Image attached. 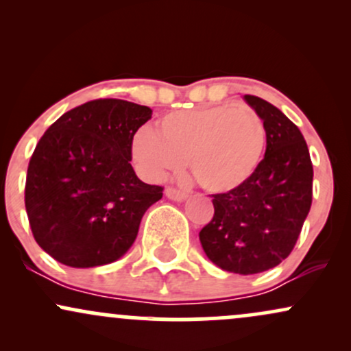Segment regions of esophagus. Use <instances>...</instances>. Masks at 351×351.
Wrapping results in <instances>:
<instances>
[{
    "label": "esophagus",
    "instance_id": "esophagus-1",
    "mask_svg": "<svg viewBox=\"0 0 351 351\" xmlns=\"http://www.w3.org/2000/svg\"><path fill=\"white\" fill-rule=\"evenodd\" d=\"M165 195H167V198H170L173 201H183L188 198L186 191H181V189L173 188V186H168L167 189H165Z\"/></svg>",
    "mask_w": 351,
    "mask_h": 351
}]
</instances>
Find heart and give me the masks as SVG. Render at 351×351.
Returning <instances> with one entry per match:
<instances>
[{
    "mask_svg": "<svg viewBox=\"0 0 351 351\" xmlns=\"http://www.w3.org/2000/svg\"><path fill=\"white\" fill-rule=\"evenodd\" d=\"M264 120L249 106L183 108L162 117L158 128H140L134 162L147 180L160 181L188 160L199 186L223 195L251 180L265 152Z\"/></svg>",
    "mask_w": 351,
    "mask_h": 351,
    "instance_id": "heart-1",
    "label": "heart"
}]
</instances>
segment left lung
<instances>
[{
    "label": "left lung",
    "mask_w": 351,
    "mask_h": 351,
    "mask_svg": "<svg viewBox=\"0 0 351 351\" xmlns=\"http://www.w3.org/2000/svg\"><path fill=\"white\" fill-rule=\"evenodd\" d=\"M244 100L264 120L265 155L247 183L213 195L215 216L199 241L217 267L249 276L276 267L292 252L312 204L313 167L292 120L256 95Z\"/></svg>",
    "instance_id": "left-lung-1"
}]
</instances>
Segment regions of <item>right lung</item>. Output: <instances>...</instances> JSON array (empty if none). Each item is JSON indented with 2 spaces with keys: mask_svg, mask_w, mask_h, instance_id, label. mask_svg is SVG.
Masks as SVG:
<instances>
[{
  "mask_svg": "<svg viewBox=\"0 0 351 351\" xmlns=\"http://www.w3.org/2000/svg\"><path fill=\"white\" fill-rule=\"evenodd\" d=\"M152 108L97 99L59 117L29 160L24 204L31 231L49 256L69 267L120 259L140 221L162 199L132 168V140Z\"/></svg>",
  "mask_w": 351,
  "mask_h": 351,
  "instance_id": "add662e5",
  "label": "right lung"
}]
</instances>
